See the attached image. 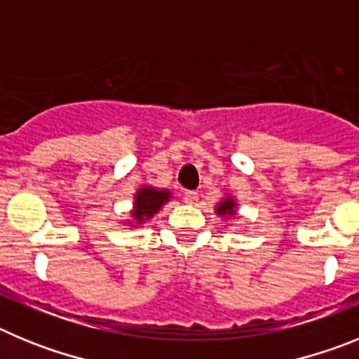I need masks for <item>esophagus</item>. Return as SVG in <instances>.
I'll return each mask as SVG.
<instances>
[{
    "label": "esophagus",
    "mask_w": 359,
    "mask_h": 359,
    "mask_svg": "<svg viewBox=\"0 0 359 359\" xmlns=\"http://www.w3.org/2000/svg\"><path fill=\"white\" fill-rule=\"evenodd\" d=\"M199 199L198 192H194V190H187L185 194H183V201L189 203V205H196Z\"/></svg>",
    "instance_id": "obj_1"
}]
</instances>
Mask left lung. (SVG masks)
Returning a JSON list of instances; mask_svg holds the SVG:
<instances>
[{"label":"left lung","instance_id":"8db88e82","mask_svg":"<svg viewBox=\"0 0 359 359\" xmlns=\"http://www.w3.org/2000/svg\"><path fill=\"white\" fill-rule=\"evenodd\" d=\"M217 214H233V201L226 199L217 207Z\"/></svg>","mask_w":359,"mask_h":359}]
</instances>
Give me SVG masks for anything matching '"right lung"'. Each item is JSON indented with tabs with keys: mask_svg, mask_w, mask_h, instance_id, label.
Instances as JSON below:
<instances>
[{
	"mask_svg": "<svg viewBox=\"0 0 359 359\" xmlns=\"http://www.w3.org/2000/svg\"><path fill=\"white\" fill-rule=\"evenodd\" d=\"M165 201H169V192L144 187V189H140V192L136 194L135 212H133V215H135L138 223H142V221L151 217L154 212L160 210L161 205H163Z\"/></svg>",
	"mask_w": 359,
	"mask_h": 359,
	"instance_id": "add662e5",
	"label": "right lung"
}]
</instances>
